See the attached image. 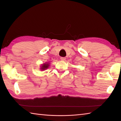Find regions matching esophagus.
I'll list each match as a JSON object with an SVG mask.
<instances>
[{
	"label": "esophagus",
	"mask_w": 121,
	"mask_h": 121,
	"mask_svg": "<svg viewBox=\"0 0 121 121\" xmlns=\"http://www.w3.org/2000/svg\"><path fill=\"white\" fill-rule=\"evenodd\" d=\"M60 59H61V60H62V61H65V60L66 58L65 57H61Z\"/></svg>",
	"instance_id": "1"
}]
</instances>
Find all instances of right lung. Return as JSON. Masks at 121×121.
Returning a JSON list of instances; mask_svg holds the SVG:
<instances>
[{
    "label": "right lung",
    "instance_id": "1",
    "mask_svg": "<svg viewBox=\"0 0 121 121\" xmlns=\"http://www.w3.org/2000/svg\"><path fill=\"white\" fill-rule=\"evenodd\" d=\"M49 65V63L43 64V65L42 67H41V69H42V70H45V69H47L48 68Z\"/></svg>",
    "mask_w": 121,
    "mask_h": 121
}]
</instances>
